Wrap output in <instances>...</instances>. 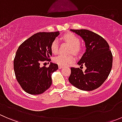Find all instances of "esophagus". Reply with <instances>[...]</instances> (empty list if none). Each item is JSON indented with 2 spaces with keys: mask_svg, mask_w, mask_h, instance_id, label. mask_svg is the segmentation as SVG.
Segmentation results:
<instances>
[{
  "mask_svg": "<svg viewBox=\"0 0 122 122\" xmlns=\"http://www.w3.org/2000/svg\"><path fill=\"white\" fill-rule=\"evenodd\" d=\"M58 68H59V69H61V68H63V67H62V66H58Z\"/></svg>",
  "mask_w": 122,
  "mask_h": 122,
  "instance_id": "34e87169",
  "label": "esophagus"
}]
</instances>
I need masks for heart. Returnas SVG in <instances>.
Segmentation results:
<instances>
[{"mask_svg":"<svg viewBox=\"0 0 122 122\" xmlns=\"http://www.w3.org/2000/svg\"><path fill=\"white\" fill-rule=\"evenodd\" d=\"M62 39L68 43L71 46H72V50L73 52L76 53L78 52L79 49L80 40L78 38L71 33L66 34L62 36ZM51 51L53 54H56L58 50V41L55 39L52 41L51 45ZM74 61V57L72 55H60L54 58V62L58 65L62 67L68 66L70 64L72 63Z\"/></svg>","mask_w":122,"mask_h":122,"instance_id":"obj_1","label":"heart"}]
</instances>
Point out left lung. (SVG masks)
<instances>
[{"instance_id":"8db88e82","label":"left lung","mask_w":122,"mask_h":122,"mask_svg":"<svg viewBox=\"0 0 122 122\" xmlns=\"http://www.w3.org/2000/svg\"><path fill=\"white\" fill-rule=\"evenodd\" d=\"M83 39L86 51L77 64L84 65L86 70L71 67L70 83L78 89L92 91L99 88L107 78L112 67L113 56L106 41L87 29H70Z\"/></svg>"}]
</instances>
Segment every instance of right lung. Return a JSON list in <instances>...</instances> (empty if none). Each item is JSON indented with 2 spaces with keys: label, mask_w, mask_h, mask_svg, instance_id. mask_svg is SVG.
Segmentation results:
<instances>
[{
  "label": "right lung",
  "mask_w": 122,
  "mask_h": 122,
  "mask_svg": "<svg viewBox=\"0 0 122 122\" xmlns=\"http://www.w3.org/2000/svg\"><path fill=\"white\" fill-rule=\"evenodd\" d=\"M59 35V31L36 33L18 48L13 61L14 71L17 81L26 93L42 94L52 84L51 76L58 66L50 62L48 67H41L40 64L51 61V44Z\"/></svg>",
  "instance_id": "right-lung-1"
}]
</instances>
